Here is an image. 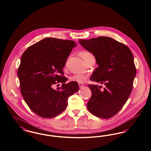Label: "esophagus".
Masks as SVG:
<instances>
[{
	"label": "esophagus",
	"mask_w": 151,
	"mask_h": 151,
	"mask_svg": "<svg viewBox=\"0 0 151 151\" xmlns=\"http://www.w3.org/2000/svg\"><path fill=\"white\" fill-rule=\"evenodd\" d=\"M78 86H79L80 88H83L84 86V85L82 84V83H78Z\"/></svg>",
	"instance_id": "obj_1"
}]
</instances>
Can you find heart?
Returning <instances> with one entry per match:
<instances>
[{
  "label": "heart",
  "mask_w": 151,
  "mask_h": 151,
  "mask_svg": "<svg viewBox=\"0 0 151 151\" xmlns=\"http://www.w3.org/2000/svg\"><path fill=\"white\" fill-rule=\"evenodd\" d=\"M80 55L82 57V58L85 60V62L87 63L89 60L92 58H94V55L91 53L90 52L83 50L80 52ZM88 78V75L86 73H77L74 75L73 76L70 77V80L73 81L78 82L79 83H83L86 81V80Z\"/></svg>",
  "instance_id": "1"
}]
</instances>
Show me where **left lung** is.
I'll return each instance as SVG.
<instances>
[{
	"label": "left lung",
	"mask_w": 151,
	"mask_h": 151,
	"mask_svg": "<svg viewBox=\"0 0 151 151\" xmlns=\"http://www.w3.org/2000/svg\"><path fill=\"white\" fill-rule=\"evenodd\" d=\"M78 41L94 55L98 65L90 80L106 85L101 91V86L88 85L92 95L87 108L97 117L109 119L120 111L133 89L137 73L133 53L126 45L109 37Z\"/></svg>",
	"instance_id": "obj_1"
}]
</instances>
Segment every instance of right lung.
I'll return each instance as SVG.
<instances>
[{
	"mask_svg": "<svg viewBox=\"0 0 151 151\" xmlns=\"http://www.w3.org/2000/svg\"><path fill=\"white\" fill-rule=\"evenodd\" d=\"M73 40L47 37L31 45L21 56L17 75L25 102L36 115L52 118L66 108L67 99L79 90L78 83L67 84L63 68L73 48ZM62 84L57 90L54 84Z\"/></svg>",
	"mask_w": 151,
	"mask_h": 151,
	"instance_id": "1",
	"label": "right lung"
}]
</instances>
